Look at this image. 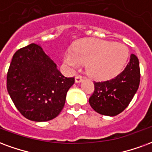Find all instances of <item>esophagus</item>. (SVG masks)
I'll use <instances>...</instances> for the list:
<instances>
[{
    "instance_id": "1",
    "label": "esophagus",
    "mask_w": 152,
    "mask_h": 152,
    "mask_svg": "<svg viewBox=\"0 0 152 152\" xmlns=\"http://www.w3.org/2000/svg\"><path fill=\"white\" fill-rule=\"evenodd\" d=\"M75 80H76V83H80V81H81V80H82V76H76Z\"/></svg>"
}]
</instances>
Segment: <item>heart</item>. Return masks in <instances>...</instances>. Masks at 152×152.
<instances>
[{
	"label": "heart",
	"instance_id": "1",
	"mask_svg": "<svg viewBox=\"0 0 152 152\" xmlns=\"http://www.w3.org/2000/svg\"><path fill=\"white\" fill-rule=\"evenodd\" d=\"M128 57L129 50L123 44L86 39L78 41L73 51H66L63 59L70 69L76 70L81 64H86L90 77L107 80L121 72Z\"/></svg>",
	"mask_w": 152,
	"mask_h": 152
}]
</instances>
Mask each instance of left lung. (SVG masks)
<instances>
[{"instance_id": "1", "label": "left lung", "mask_w": 152, "mask_h": 152, "mask_svg": "<svg viewBox=\"0 0 152 152\" xmlns=\"http://www.w3.org/2000/svg\"><path fill=\"white\" fill-rule=\"evenodd\" d=\"M140 83L139 61L131 54L124 71L115 78L94 82V91L89 98L91 107L99 114L115 116L127 107L137 92Z\"/></svg>"}]
</instances>
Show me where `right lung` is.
I'll use <instances>...</instances> for the list:
<instances>
[{
    "label": "right lung",
    "mask_w": 152,
    "mask_h": 152,
    "mask_svg": "<svg viewBox=\"0 0 152 152\" xmlns=\"http://www.w3.org/2000/svg\"><path fill=\"white\" fill-rule=\"evenodd\" d=\"M74 82V77L63 76L37 44L16 51L7 73V90L16 108L24 117L37 122L58 115Z\"/></svg>",
    "instance_id": "1"
}]
</instances>
